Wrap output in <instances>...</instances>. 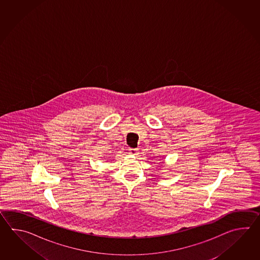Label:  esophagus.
Here are the masks:
<instances>
[{"mask_svg": "<svg viewBox=\"0 0 260 260\" xmlns=\"http://www.w3.org/2000/svg\"><path fill=\"white\" fill-rule=\"evenodd\" d=\"M129 154L130 155H138V149H129Z\"/></svg>", "mask_w": 260, "mask_h": 260, "instance_id": "34e87169", "label": "esophagus"}]
</instances>
